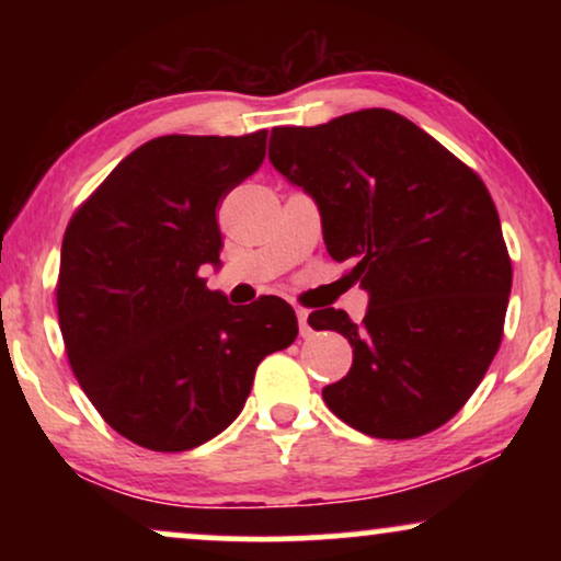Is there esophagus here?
<instances>
[{"instance_id": "1", "label": "esophagus", "mask_w": 561, "mask_h": 561, "mask_svg": "<svg viewBox=\"0 0 561 561\" xmlns=\"http://www.w3.org/2000/svg\"><path fill=\"white\" fill-rule=\"evenodd\" d=\"M296 317H298V332H301V336H311L309 311H306V309H296Z\"/></svg>"}]
</instances>
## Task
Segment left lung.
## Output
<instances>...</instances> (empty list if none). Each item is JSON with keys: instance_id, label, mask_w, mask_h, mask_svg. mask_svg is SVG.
I'll return each instance as SVG.
<instances>
[{"instance_id": "8db88e82", "label": "left lung", "mask_w": 561, "mask_h": 561, "mask_svg": "<svg viewBox=\"0 0 561 561\" xmlns=\"http://www.w3.org/2000/svg\"><path fill=\"white\" fill-rule=\"evenodd\" d=\"M271 163L319 206L329 255L370 296L355 324L309 313L352 344L321 390L334 416L378 439H416L455 416L503 340L513 267L485 183L390 110L273 127Z\"/></svg>"}]
</instances>
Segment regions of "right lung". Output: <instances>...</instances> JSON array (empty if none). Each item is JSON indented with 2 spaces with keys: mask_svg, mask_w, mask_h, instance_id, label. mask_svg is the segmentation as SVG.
Returning <instances> with one entry per match:
<instances>
[{
  "mask_svg": "<svg viewBox=\"0 0 561 561\" xmlns=\"http://www.w3.org/2000/svg\"><path fill=\"white\" fill-rule=\"evenodd\" d=\"M265 142L267 129L156 137L66 227L56 304L68 363L106 424L145 449L225 432L263 357L298 334L283 298L232 306L198 275L219 265V202L257 171Z\"/></svg>",
  "mask_w": 561,
  "mask_h": 561,
  "instance_id": "right-lung-1",
  "label": "right lung"
}]
</instances>
